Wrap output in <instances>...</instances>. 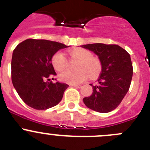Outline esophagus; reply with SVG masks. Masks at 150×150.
<instances>
[{"mask_svg": "<svg viewBox=\"0 0 150 150\" xmlns=\"http://www.w3.org/2000/svg\"><path fill=\"white\" fill-rule=\"evenodd\" d=\"M72 86H74V87H76V88H81V84H74V85H72Z\"/></svg>", "mask_w": 150, "mask_h": 150, "instance_id": "34e87169", "label": "esophagus"}]
</instances>
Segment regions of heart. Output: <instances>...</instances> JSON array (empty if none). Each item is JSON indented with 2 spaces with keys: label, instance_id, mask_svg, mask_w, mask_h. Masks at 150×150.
<instances>
[{
  "label": "heart",
  "instance_id": "1",
  "mask_svg": "<svg viewBox=\"0 0 150 150\" xmlns=\"http://www.w3.org/2000/svg\"><path fill=\"white\" fill-rule=\"evenodd\" d=\"M69 54L73 60L78 61L75 72L65 70L60 73L61 81L70 84L82 83L89 75L91 78L98 76L102 71L101 61L97 57L92 56V53L86 49L78 47L69 50ZM52 64L56 71L61 72L67 66V59L64 53L57 52L52 58Z\"/></svg>",
  "mask_w": 150,
  "mask_h": 150
}]
</instances>
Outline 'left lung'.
<instances>
[{
    "label": "left lung",
    "instance_id": "8db88e82",
    "mask_svg": "<svg viewBox=\"0 0 150 150\" xmlns=\"http://www.w3.org/2000/svg\"><path fill=\"white\" fill-rule=\"evenodd\" d=\"M81 47L94 52L102 63L98 84H90L93 92L83 98V103L98 112L112 111L121 103L132 81L133 68L129 54L115 44L91 43Z\"/></svg>",
    "mask_w": 150,
    "mask_h": 150
}]
</instances>
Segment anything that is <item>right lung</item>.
<instances>
[{"mask_svg":"<svg viewBox=\"0 0 150 150\" xmlns=\"http://www.w3.org/2000/svg\"><path fill=\"white\" fill-rule=\"evenodd\" d=\"M66 47L58 42L29 38L15 48L11 63L12 84L29 107L47 110L61 100L69 85L47 81L56 75L51 63L53 54Z\"/></svg>","mask_w":150,"mask_h":150,"instance_id":"right-lung-1","label":"right lung"}]
</instances>
